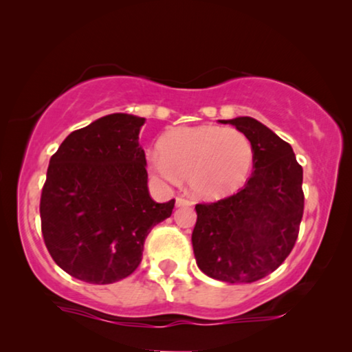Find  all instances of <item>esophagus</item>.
<instances>
[{
    "instance_id": "esophagus-1",
    "label": "esophagus",
    "mask_w": 352,
    "mask_h": 352,
    "mask_svg": "<svg viewBox=\"0 0 352 352\" xmlns=\"http://www.w3.org/2000/svg\"><path fill=\"white\" fill-rule=\"evenodd\" d=\"M190 205H192L190 201L186 200L184 197H177V199H176V206H177V208H179V206H190Z\"/></svg>"
}]
</instances>
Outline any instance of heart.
Here are the masks:
<instances>
[{
    "mask_svg": "<svg viewBox=\"0 0 352 352\" xmlns=\"http://www.w3.org/2000/svg\"><path fill=\"white\" fill-rule=\"evenodd\" d=\"M148 168L162 179H187L192 195L221 200L242 189L253 171L250 139L234 128L216 124L176 126L158 141L148 155Z\"/></svg>",
    "mask_w": 352,
    "mask_h": 352,
    "instance_id": "obj_1",
    "label": "heart"
}]
</instances>
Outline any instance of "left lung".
<instances>
[{
    "label": "left lung",
    "instance_id": "8db88e82",
    "mask_svg": "<svg viewBox=\"0 0 352 352\" xmlns=\"http://www.w3.org/2000/svg\"><path fill=\"white\" fill-rule=\"evenodd\" d=\"M221 122L250 139L254 171L237 194L195 206L192 247L197 266L208 277L252 283L276 271L296 242L305 208L302 168L290 144L258 120Z\"/></svg>",
    "mask_w": 352,
    "mask_h": 352
}]
</instances>
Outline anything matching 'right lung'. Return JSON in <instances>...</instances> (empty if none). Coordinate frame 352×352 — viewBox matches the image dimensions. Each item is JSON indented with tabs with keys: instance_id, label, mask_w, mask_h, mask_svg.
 I'll return each instance as SVG.
<instances>
[{
	"instance_id": "add662e5",
	"label": "right lung",
	"mask_w": 352,
	"mask_h": 352,
	"mask_svg": "<svg viewBox=\"0 0 352 352\" xmlns=\"http://www.w3.org/2000/svg\"><path fill=\"white\" fill-rule=\"evenodd\" d=\"M144 123L131 113L105 115L70 133L51 157L43 239L57 266L78 280L105 285L133 274L151 229L175 208V200L148 195Z\"/></svg>"
}]
</instances>
